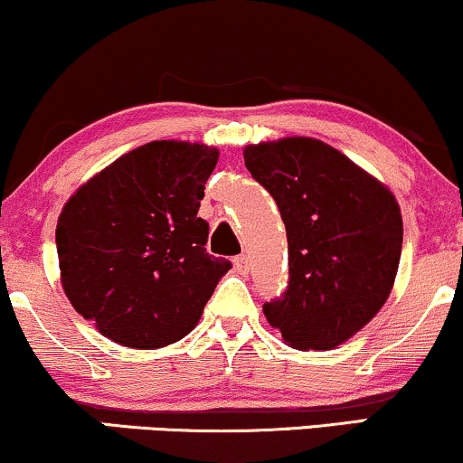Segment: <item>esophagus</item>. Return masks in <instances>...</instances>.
<instances>
[{
	"label": "esophagus",
	"instance_id": "esophagus-1",
	"mask_svg": "<svg viewBox=\"0 0 463 463\" xmlns=\"http://www.w3.org/2000/svg\"><path fill=\"white\" fill-rule=\"evenodd\" d=\"M232 265H235V269L239 271V274H248L250 271V260L246 254H239L232 259Z\"/></svg>",
	"mask_w": 463,
	"mask_h": 463
}]
</instances>
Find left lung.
<instances>
[{"label":"left lung","mask_w":463,"mask_h":463,"mask_svg":"<svg viewBox=\"0 0 463 463\" xmlns=\"http://www.w3.org/2000/svg\"><path fill=\"white\" fill-rule=\"evenodd\" d=\"M243 159L276 200L288 241V288L263 313L295 349H334L386 304L403 220L383 183L315 137L250 144Z\"/></svg>","instance_id":"8db88e82"}]
</instances>
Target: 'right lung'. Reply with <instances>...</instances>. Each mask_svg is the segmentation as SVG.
<instances>
[{
    "label": "right lung",
    "mask_w": 463,
    "mask_h": 463,
    "mask_svg": "<svg viewBox=\"0 0 463 463\" xmlns=\"http://www.w3.org/2000/svg\"><path fill=\"white\" fill-rule=\"evenodd\" d=\"M217 148L157 140L133 148L69 198L55 228L60 280L109 341L159 349L196 327L231 260L207 252L198 217Z\"/></svg>",
    "instance_id": "add662e5"
}]
</instances>
